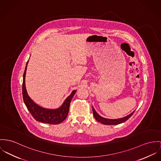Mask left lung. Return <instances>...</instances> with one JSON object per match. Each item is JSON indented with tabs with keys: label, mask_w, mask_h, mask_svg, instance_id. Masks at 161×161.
Instances as JSON below:
<instances>
[{
	"label": "left lung",
	"mask_w": 161,
	"mask_h": 161,
	"mask_svg": "<svg viewBox=\"0 0 161 161\" xmlns=\"http://www.w3.org/2000/svg\"><path fill=\"white\" fill-rule=\"evenodd\" d=\"M92 111H93V114H94V116L95 119L97 121L101 123L102 124H105V125H116V124H121L122 123H124L125 121H126L130 117H131V116L134 114L135 111L132 112V113H130V114H129L128 116L124 117L123 118L116 119H107V118H104L100 116L97 113V112L95 111V110L93 107H92Z\"/></svg>",
	"instance_id": "left-lung-1"
}]
</instances>
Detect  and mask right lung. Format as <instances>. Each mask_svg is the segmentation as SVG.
Instances as JSON below:
<instances>
[{
    "label": "right lung",
    "mask_w": 161,
    "mask_h": 161,
    "mask_svg": "<svg viewBox=\"0 0 161 161\" xmlns=\"http://www.w3.org/2000/svg\"><path fill=\"white\" fill-rule=\"evenodd\" d=\"M28 61L27 62L25 72L23 75V97L25 105L27 110L31 113L33 118L39 122L43 123H47L50 124H58L62 123L63 121L67 118L69 111L70 104L72 99L76 92V90L73 91L72 94L65 99L62 106L56 110H50L42 108L36 103H35L27 94L26 89L25 86V75L27 69V65Z\"/></svg>",
    "instance_id": "obj_1"
}]
</instances>
